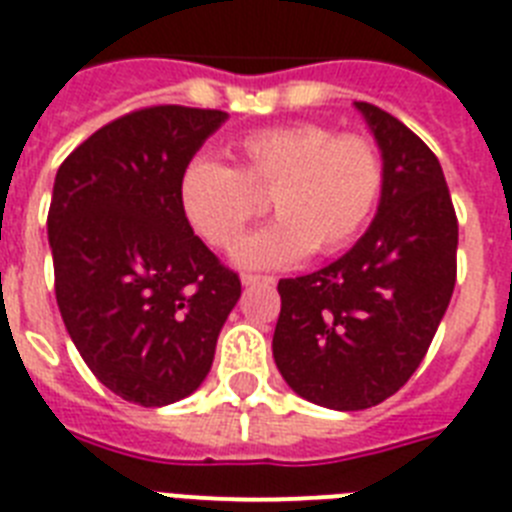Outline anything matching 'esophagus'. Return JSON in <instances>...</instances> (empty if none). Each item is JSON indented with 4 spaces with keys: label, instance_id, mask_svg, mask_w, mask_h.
Returning <instances> with one entry per match:
<instances>
[{
    "label": "esophagus",
    "instance_id": "obj_1",
    "mask_svg": "<svg viewBox=\"0 0 512 512\" xmlns=\"http://www.w3.org/2000/svg\"><path fill=\"white\" fill-rule=\"evenodd\" d=\"M245 288H253V285H275V277L269 275H243Z\"/></svg>",
    "mask_w": 512,
    "mask_h": 512
}]
</instances>
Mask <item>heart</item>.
<instances>
[{"label": "heart", "instance_id": "1", "mask_svg": "<svg viewBox=\"0 0 512 512\" xmlns=\"http://www.w3.org/2000/svg\"><path fill=\"white\" fill-rule=\"evenodd\" d=\"M237 169L198 155L182 171L179 203L208 245L232 248L269 195L275 222L235 251L243 267L275 269L309 253L343 251L365 230L386 187V158L365 134L322 124L256 129L235 142Z\"/></svg>", "mask_w": 512, "mask_h": 512}]
</instances>
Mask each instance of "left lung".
I'll list each match as a JSON object with an SVG mask.
<instances>
[{
  "instance_id": "1",
  "label": "left lung",
  "mask_w": 512,
  "mask_h": 512,
  "mask_svg": "<svg viewBox=\"0 0 512 512\" xmlns=\"http://www.w3.org/2000/svg\"><path fill=\"white\" fill-rule=\"evenodd\" d=\"M386 158L370 230L320 272L277 282V370L330 410L375 407L410 380L457 280V216L439 158L370 102H354Z\"/></svg>"
}]
</instances>
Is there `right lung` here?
<instances>
[{
  "label": "right lung",
  "mask_w": 512,
  "mask_h": 512,
  "mask_svg": "<svg viewBox=\"0 0 512 512\" xmlns=\"http://www.w3.org/2000/svg\"><path fill=\"white\" fill-rule=\"evenodd\" d=\"M227 113L153 105L110 121L57 169L47 214L55 296L94 378L163 407L211 370L240 277L192 232L179 179Z\"/></svg>",
  "instance_id": "1"
}]
</instances>
